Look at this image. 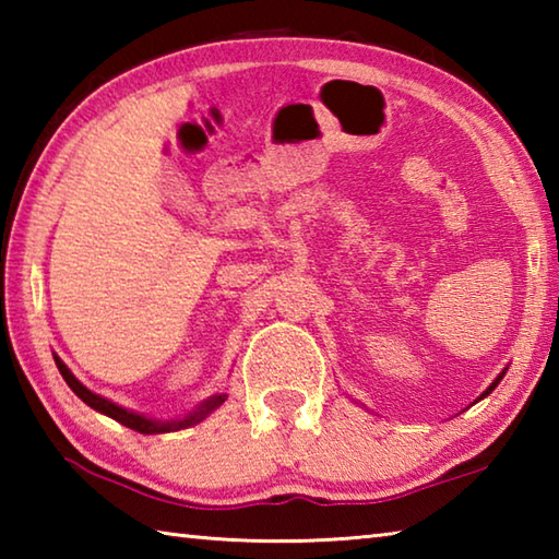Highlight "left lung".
<instances>
[{
	"instance_id": "1",
	"label": "left lung",
	"mask_w": 559,
	"mask_h": 559,
	"mask_svg": "<svg viewBox=\"0 0 559 559\" xmlns=\"http://www.w3.org/2000/svg\"><path fill=\"white\" fill-rule=\"evenodd\" d=\"M503 374H506V372H500V374L496 377V382H493V384H490V386H488V390H486L484 394H480V396H478V400H484V396H488L490 392H493V390H496V386H498V382H500V380H503Z\"/></svg>"
}]
</instances>
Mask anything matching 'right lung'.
<instances>
[{
  "label": "right lung",
  "mask_w": 559,
  "mask_h": 559,
  "mask_svg": "<svg viewBox=\"0 0 559 559\" xmlns=\"http://www.w3.org/2000/svg\"><path fill=\"white\" fill-rule=\"evenodd\" d=\"M53 359H56V367H59V372H61V377L66 380V384L71 386L75 396H81V400L86 402L88 406H93V409H96V412L106 414V416H110V419L120 421L122 427L135 429V431H140V433H165V431H177V429L192 427V424L202 421L206 414L214 412L216 406H219V404L226 400V394H216V396H212V400H206V402L200 406V409H197L194 414H189L187 419H182V421H179V419H177V421H153V419H147V416H143V414H135V412L122 409V406L112 404V402H108V400H103V396H98L96 392L86 390V386H83L79 380H75L69 367H66L59 357H53Z\"/></svg>",
  "instance_id": "obj_1"
}]
</instances>
